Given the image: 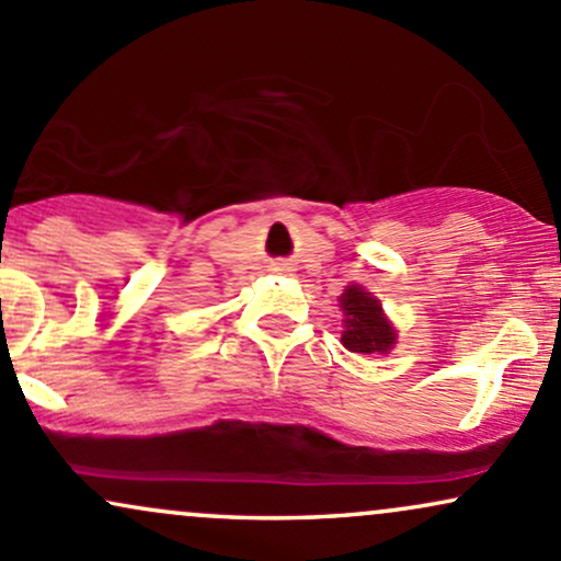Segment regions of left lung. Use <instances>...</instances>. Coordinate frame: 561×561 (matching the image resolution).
Wrapping results in <instances>:
<instances>
[{
    "label": "left lung",
    "instance_id": "obj_1",
    "mask_svg": "<svg viewBox=\"0 0 561 561\" xmlns=\"http://www.w3.org/2000/svg\"><path fill=\"white\" fill-rule=\"evenodd\" d=\"M345 311L343 345L353 353H388L396 343V330L382 317V308L364 287L351 285L340 298Z\"/></svg>",
    "mask_w": 561,
    "mask_h": 561
}]
</instances>
